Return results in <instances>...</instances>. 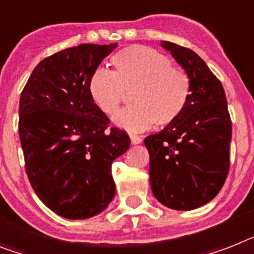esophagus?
Instances as JSON below:
<instances>
[{"mask_svg": "<svg viewBox=\"0 0 254 254\" xmlns=\"http://www.w3.org/2000/svg\"><path fill=\"white\" fill-rule=\"evenodd\" d=\"M129 137H130V141L133 145H138V143H141L142 138L139 135H135V134H129Z\"/></svg>", "mask_w": 254, "mask_h": 254, "instance_id": "esophagus-1", "label": "esophagus"}]
</instances>
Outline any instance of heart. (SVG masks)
<instances>
[{"label":"heart","mask_w":254,"mask_h":254,"mask_svg":"<svg viewBox=\"0 0 254 254\" xmlns=\"http://www.w3.org/2000/svg\"><path fill=\"white\" fill-rule=\"evenodd\" d=\"M115 71L96 69L88 80V94L103 113L113 115L130 92L131 106L113 121L129 131L158 124L170 125L183 115L190 100L191 79L170 57L145 45H131L112 56Z\"/></svg>","instance_id":"heart-1"}]
</instances>
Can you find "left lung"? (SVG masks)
I'll use <instances>...</instances> for the list:
<instances>
[{
	"label": "left lung",
	"mask_w": 254,
	"mask_h": 254,
	"mask_svg": "<svg viewBox=\"0 0 254 254\" xmlns=\"http://www.w3.org/2000/svg\"><path fill=\"white\" fill-rule=\"evenodd\" d=\"M191 79V95L176 121L145 138L156 199L193 210L215 197L230 171L232 123L220 80L191 49L163 41Z\"/></svg>",
	"instance_id": "obj_1"
}]
</instances>
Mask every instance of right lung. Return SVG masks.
<instances>
[{
  "instance_id": "add662e5",
  "label": "right lung",
  "mask_w": 254,
  "mask_h": 254,
  "mask_svg": "<svg viewBox=\"0 0 254 254\" xmlns=\"http://www.w3.org/2000/svg\"><path fill=\"white\" fill-rule=\"evenodd\" d=\"M117 44H80L44 59L19 100L26 172L41 202L57 215L86 219L115 197L112 162L130 146L125 130L88 94V80Z\"/></svg>"
}]
</instances>
